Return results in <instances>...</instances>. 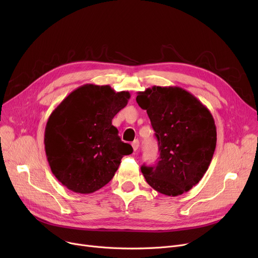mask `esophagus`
Segmentation results:
<instances>
[{"label": "esophagus", "mask_w": 258, "mask_h": 258, "mask_svg": "<svg viewBox=\"0 0 258 258\" xmlns=\"http://www.w3.org/2000/svg\"><path fill=\"white\" fill-rule=\"evenodd\" d=\"M139 145H140V143H139V140H134V141L132 142V146H133V148H134V151H135V152L138 151Z\"/></svg>", "instance_id": "esophagus-1"}]
</instances>
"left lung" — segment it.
Segmentation results:
<instances>
[{"label": "left lung", "instance_id": "left-lung-1", "mask_svg": "<svg viewBox=\"0 0 258 258\" xmlns=\"http://www.w3.org/2000/svg\"><path fill=\"white\" fill-rule=\"evenodd\" d=\"M137 103L151 119L160 157L141 167L148 185L168 197L196 186L208 169L216 146V127L208 108L179 87H153L138 92Z\"/></svg>", "mask_w": 258, "mask_h": 258}]
</instances>
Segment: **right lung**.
<instances>
[{"mask_svg":"<svg viewBox=\"0 0 258 258\" xmlns=\"http://www.w3.org/2000/svg\"><path fill=\"white\" fill-rule=\"evenodd\" d=\"M131 98L128 92L87 84L57 105L45 130V151L52 173L76 194H92L110 182L121 159L133 153L112 124Z\"/></svg>","mask_w":258,"mask_h":258,"instance_id":"right-lung-1","label":"right lung"}]
</instances>
